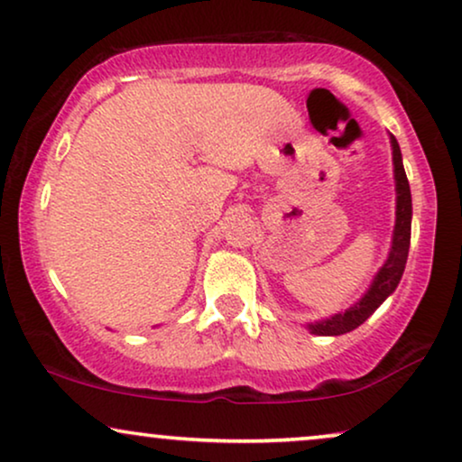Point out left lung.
<instances>
[{
    "instance_id": "obj_1",
    "label": "left lung",
    "mask_w": 462,
    "mask_h": 462,
    "mask_svg": "<svg viewBox=\"0 0 462 462\" xmlns=\"http://www.w3.org/2000/svg\"><path fill=\"white\" fill-rule=\"evenodd\" d=\"M390 143H393V162L396 179V226L393 236V249H390L386 264H383L382 271L377 273L375 282H373L369 291L365 294V299L356 302L354 307H349L346 313L332 315L330 319H324V322L309 324V330H311L313 335L337 337L358 328V326L365 324L366 319L375 313V309L393 294L396 285L401 282L402 271H405L411 238V191L405 168H402L399 143H396L394 136H390Z\"/></svg>"
}]
</instances>
